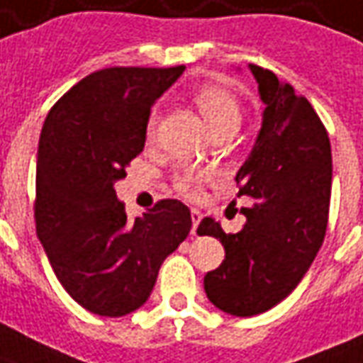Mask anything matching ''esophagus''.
<instances>
[{"mask_svg":"<svg viewBox=\"0 0 363 363\" xmlns=\"http://www.w3.org/2000/svg\"><path fill=\"white\" fill-rule=\"evenodd\" d=\"M191 218H192V234H196V228H199V223H201L202 213L199 208H191Z\"/></svg>","mask_w":363,"mask_h":363,"instance_id":"esophagus-1","label":"esophagus"}]
</instances>
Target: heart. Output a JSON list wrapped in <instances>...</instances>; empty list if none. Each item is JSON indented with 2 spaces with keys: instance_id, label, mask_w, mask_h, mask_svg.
Instances as JSON below:
<instances>
[{
  "instance_id": "heart-1",
  "label": "heart",
  "mask_w": 363,
  "mask_h": 363,
  "mask_svg": "<svg viewBox=\"0 0 363 363\" xmlns=\"http://www.w3.org/2000/svg\"><path fill=\"white\" fill-rule=\"evenodd\" d=\"M192 101L199 107L201 115L204 117L206 125L211 127L213 133L234 130L238 127L242 111H240V105H238L236 97L223 85L204 83L199 89H194ZM157 123H159V117H157V113H152L149 121H147V129H145L149 140L155 139V135H157ZM206 182H208V172H204L199 167H182L172 179L174 189L181 194H186V196L201 194L202 186Z\"/></svg>"
}]
</instances>
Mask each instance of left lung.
Returning a JSON list of instances; mask_svg holds the SVG:
<instances>
[{"label":"left lung","instance_id":"1","mask_svg":"<svg viewBox=\"0 0 363 363\" xmlns=\"http://www.w3.org/2000/svg\"><path fill=\"white\" fill-rule=\"evenodd\" d=\"M264 103L262 129L236 172L242 230L226 234L206 216L199 234L218 238L224 260L204 276L218 310L256 316L280 304L300 284L324 242L332 191V149L310 101L272 71L248 65Z\"/></svg>","mask_w":363,"mask_h":363}]
</instances>
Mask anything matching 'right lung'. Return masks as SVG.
I'll return each mask as SVG.
<instances>
[{
    "instance_id": "add662e5",
    "label": "right lung",
    "mask_w": 363,
    "mask_h": 363,
    "mask_svg": "<svg viewBox=\"0 0 363 363\" xmlns=\"http://www.w3.org/2000/svg\"><path fill=\"white\" fill-rule=\"evenodd\" d=\"M182 71L101 69L69 89L43 123L37 238L69 296L99 316H125L145 304L164 258L191 233L181 201H159L130 223L113 186L145 149L152 103Z\"/></svg>"
}]
</instances>
